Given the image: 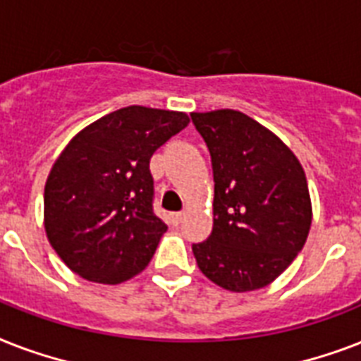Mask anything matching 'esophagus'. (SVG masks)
Returning a JSON list of instances; mask_svg holds the SVG:
<instances>
[{
	"instance_id": "esophagus-1",
	"label": "esophagus",
	"mask_w": 361,
	"mask_h": 361,
	"mask_svg": "<svg viewBox=\"0 0 361 361\" xmlns=\"http://www.w3.org/2000/svg\"><path fill=\"white\" fill-rule=\"evenodd\" d=\"M183 212H178V214H172L170 215V219H172V223H174V225H180V221L183 219Z\"/></svg>"
}]
</instances>
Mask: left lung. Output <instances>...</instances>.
Masks as SVG:
<instances>
[{
  "instance_id": "1",
  "label": "left lung",
  "mask_w": 361,
  "mask_h": 361,
  "mask_svg": "<svg viewBox=\"0 0 361 361\" xmlns=\"http://www.w3.org/2000/svg\"><path fill=\"white\" fill-rule=\"evenodd\" d=\"M214 164V231L192 252L200 271L231 292L274 283L302 251L313 206L292 149L243 112H192Z\"/></svg>"
}]
</instances>
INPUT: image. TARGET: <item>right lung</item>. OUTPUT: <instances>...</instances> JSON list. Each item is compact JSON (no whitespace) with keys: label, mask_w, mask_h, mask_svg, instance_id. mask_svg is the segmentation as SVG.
Returning a JSON list of instances; mask_svg holds the SVG:
<instances>
[{"label":"right lung","mask_w":361,"mask_h":361,"mask_svg":"<svg viewBox=\"0 0 361 361\" xmlns=\"http://www.w3.org/2000/svg\"><path fill=\"white\" fill-rule=\"evenodd\" d=\"M176 110L125 106L78 130L44 185V231L82 279L118 285L146 268L166 225L153 214L149 159L189 125Z\"/></svg>","instance_id":"add662e5"}]
</instances>
